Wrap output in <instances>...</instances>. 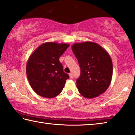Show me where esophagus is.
I'll list each match as a JSON object with an SVG mask.
<instances>
[{
  "mask_svg": "<svg viewBox=\"0 0 135 135\" xmlns=\"http://www.w3.org/2000/svg\"><path fill=\"white\" fill-rule=\"evenodd\" d=\"M69 76L71 79H73V74L72 73H69Z\"/></svg>",
  "mask_w": 135,
  "mask_h": 135,
  "instance_id": "obj_1",
  "label": "esophagus"
}]
</instances>
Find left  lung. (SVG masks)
I'll return each instance as SVG.
<instances>
[{"instance_id":"1","label":"left lung","mask_w":135,"mask_h":135,"mask_svg":"<svg viewBox=\"0 0 135 135\" xmlns=\"http://www.w3.org/2000/svg\"><path fill=\"white\" fill-rule=\"evenodd\" d=\"M72 51L78 60L81 74L77 88L86 98H94L108 88L113 76V62L105 49L95 42L76 43Z\"/></svg>"}]
</instances>
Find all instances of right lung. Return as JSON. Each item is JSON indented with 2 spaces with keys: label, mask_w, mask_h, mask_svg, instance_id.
Returning a JSON list of instances; mask_svg holds the SVG:
<instances>
[{
  "label": "right lung",
  "mask_w": 135,
  "mask_h": 135,
  "mask_svg": "<svg viewBox=\"0 0 135 135\" xmlns=\"http://www.w3.org/2000/svg\"><path fill=\"white\" fill-rule=\"evenodd\" d=\"M69 46L66 43L46 42L30 56L26 65L27 76L37 95L52 98L62 92L69 76L64 72L59 58Z\"/></svg>",
  "instance_id": "add662e5"
}]
</instances>
